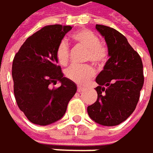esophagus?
Returning <instances> with one entry per match:
<instances>
[{
	"instance_id": "obj_1",
	"label": "esophagus",
	"mask_w": 153,
	"mask_h": 153,
	"mask_svg": "<svg viewBox=\"0 0 153 153\" xmlns=\"http://www.w3.org/2000/svg\"><path fill=\"white\" fill-rule=\"evenodd\" d=\"M83 90H84V88L83 87H81V86H77V92L78 93H81V92H83Z\"/></svg>"
}]
</instances>
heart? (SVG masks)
<instances>
[{
    "mask_svg": "<svg viewBox=\"0 0 153 153\" xmlns=\"http://www.w3.org/2000/svg\"><path fill=\"white\" fill-rule=\"evenodd\" d=\"M72 39L78 45L87 50L86 60L92 61L95 65H102L106 62L109 51L107 47L100 42L99 37L89 29H83L72 35ZM55 57L58 63L66 66L69 60V48L65 41H61L55 51ZM95 74V70L91 65L77 66L72 65L65 71V76L71 81L78 84H86Z\"/></svg>",
    "mask_w": 153,
    "mask_h": 153,
    "instance_id": "obj_1",
    "label": "heart"
}]
</instances>
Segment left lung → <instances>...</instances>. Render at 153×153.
I'll list each match as a JSON object with an SVG mask.
<instances>
[{
    "label": "left lung",
    "mask_w": 153,
    "mask_h": 153,
    "mask_svg": "<svg viewBox=\"0 0 153 153\" xmlns=\"http://www.w3.org/2000/svg\"><path fill=\"white\" fill-rule=\"evenodd\" d=\"M95 27L107 42L110 58L95 79L98 97L87 112L96 123L112 126L135 110L144 81L143 62L121 33L103 25Z\"/></svg>",
    "instance_id": "8db88e82"
}]
</instances>
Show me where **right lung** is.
Segmentation results:
<instances>
[{"label":"right lung","instance_id":"add662e5","mask_svg":"<svg viewBox=\"0 0 153 153\" xmlns=\"http://www.w3.org/2000/svg\"><path fill=\"white\" fill-rule=\"evenodd\" d=\"M70 26H45L26 40L12 63V79L17 104L27 119L46 126L60 119L76 85L63 73L55 51ZM58 81L62 85L51 88Z\"/></svg>","mask_w":153,"mask_h":153}]
</instances>
